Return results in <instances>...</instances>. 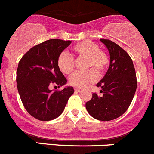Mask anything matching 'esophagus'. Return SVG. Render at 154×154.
Returning <instances> with one entry per match:
<instances>
[{"mask_svg":"<svg viewBox=\"0 0 154 154\" xmlns=\"http://www.w3.org/2000/svg\"><path fill=\"white\" fill-rule=\"evenodd\" d=\"M74 91H75L76 92H80V91H82V90L80 89V88H77V87H76V88H74Z\"/></svg>","mask_w":154,"mask_h":154,"instance_id":"obj_1","label":"esophagus"}]
</instances>
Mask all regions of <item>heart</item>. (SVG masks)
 Returning a JSON list of instances; mask_svg holds the SVG:
<instances>
[{
    "instance_id": "1",
    "label": "heart",
    "mask_w": 154,
    "mask_h": 154,
    "mask_svg": "<svg viewBox=\"0 0 154 154\" xmlns=\"http://www.w3.org/2000/svg\"><path fill=\"white\" fill-rule=\"evenodd\" d=\"M72 54L77 58L86 59L85 68L88 70L74 73L70 77V84L77 88L90 87L97 80V74H102L109 64L107 54L92 41H84L77 44L72 48ZM57 66L62 73L70 74L74 69V58L66 52H62L58 56Z\"/></svg>"
}]
</instances>
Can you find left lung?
<instances>
[{
    "label": "left lung",
    "mask_w": 154,
    "mask_h": 154,
    "mask_svg": "<svg viewBox=\"0 0 154 154\" xmlns=\"http://www.w3.org/2000/svg\"><path fill=\"white\" fill-rule=\"evenodd\" d=\"M110 54V67L97 84L101 87L99 96L93 94L86 103L91 117L102 121L114 120L124 114L131 105L137 90V77L132 59L119 45L110 40L100 39Z\"/></svg>",
    "instance_id": "8db88e82"
}]
</instances>
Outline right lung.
Masks as SVG:
<instances>
[{
	"instance_id": "right-lung-1",
	"label": "right lung",
	"mask_w": 154,
	"mask_h": 154,
	"mask_svg": "<svg viewBox=\"0 0 154 154\" xmlns=\"http://www.w3.org/2000/svg\"><path fill=\"white\" fill-rule=\"evenodd\" d=\"M70 44V41L48 40L30 48L19 62L16 80L19 95L27 111L37 120L48 121L59 117L74 94L70 86L59 91L49 89L51 84L60 87L67 84L57 58Z\"/></svg>"
}]
</instances>
